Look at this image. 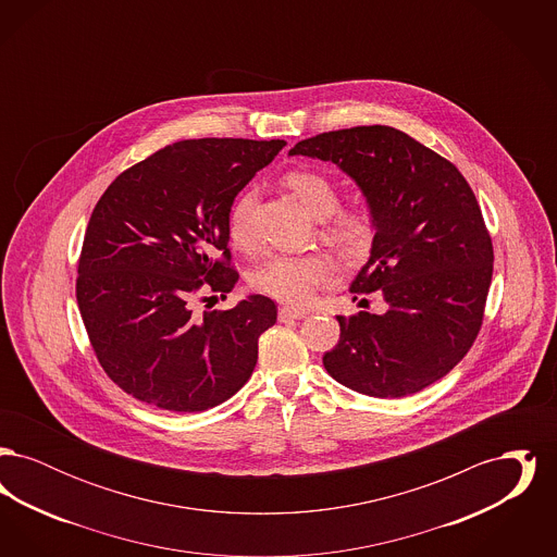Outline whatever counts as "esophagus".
I'll return each mask as SVG.
<instances>
[{"label": "esophagus", "instance_id": "esophagus-1", "mask_svg": "<svg viewBox=\"0 0 557 557\" xmlns=\"http://www.w3.org/2000/svg\"><path fill=\"white\" fill-rule=\"evenodd\" d=\"M277 318H280V321H294V319L307 318V313L298 311V309H290V307H282Z\"/></svg>", "mask_w": 557, "mask_h": 557}]
</instances>
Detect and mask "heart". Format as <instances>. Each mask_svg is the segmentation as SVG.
<instances>
[{"label": "heart", "instance_id": "b5f03b06", "mask_svg": "<svg viewBox=\"0 0 557 557\" xmlns=\"http://www.w3.org/2000/svg\"><path fill=\"white\" fill-rule=\"evenodd\" d=\"M286 186L315 219H327L338 209V189L318 171H292L286 175ZM255 202L257 189L246 187L239 191L227 214V236L238 248L252 246L250 214ZM327 232L343 244L361 246L371 236L370 214L366 211L337 212L330 219ZM336 275L338 267L325 255H271L252 269L250 286L280 302L307 305L315 290L334 282Z\"/></svg>", "mask_w": 557, "mask_h": 557}]
</instances>
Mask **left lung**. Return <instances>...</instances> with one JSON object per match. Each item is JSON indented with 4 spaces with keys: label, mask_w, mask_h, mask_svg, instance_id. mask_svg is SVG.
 <instances>
[{
    "label": "left lung",
    "mask_w": 557,
    "mask_h": 557,
    "mask_svg": "<svg viewBox=\"0 0 557 557\" xmlns=\"http://www.w3.org/2000/svg\"><path fill=\"white\" fill-rule=\"evenodd\" d=\"M288 154L334 162L361 189L375 234L350 292L380 290L388 305L382 315H338L341 341L323 368L368 397L420 393L466 357L482 325L493 244L472 187L386 125L319 133Z\"/></svg>",
    "instance_id": "obj_1"
}]
</instances>
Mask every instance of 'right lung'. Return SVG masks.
Returning <instances> with one entry per match:
<instances>
[{"label":"right lung","instance_id":"right-lung-1","mask_svg":"<svg viewBox=\"0 0 557 557\" xmlns=\"http://www.w3.org/2000/svg\"><path fill=\"white\" fill-rule=\"evenodd\" d=\"M284 146L184 139L133 164L98 200L83 239L77 302L100 366L127 395L194 413L234 397L252 375L275 302L250 294L230 311L202 315L191 305L200 290H234L227 214Z\"/></svg>","mask_w":557,"mask_h":557}]
</instances>
